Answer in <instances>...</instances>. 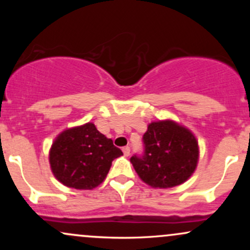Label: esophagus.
Listing matches in <instances>:
<instances>
[{
    "label": "esophagus",
    "mask_w": 250,
    "mask_h": 250,
    "mask_svg": "<svg viewBox=\"0 0 250 250\" xmlns=\"http://www.w3.org/2000/svg\"><path fill=\"white\" fill-rule=\"evenodd\" d=\"M122 150H123V154H125V156H129V154H130V147L125 146V147L122 148Z\"/></svg>",
    "instance_id": "obj_1"
}]
</instances>
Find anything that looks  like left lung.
<instances>
[{
  "mask_svg": "<svg viewBox=\"0 0 250 250\" xmlns=\"http://www.w3.org/2000/svg\"><path fill=\"white\" fill-rule=\"evenodd\" d=\"M142 154L130 157L143 182L171 188L187 181L196 168L199 147L194 135L173 121L153 122L142 137Z\"/></svg>",
  "mask_w": 250,
  "mask_h": 250,
  "instance_id": "left-lung-1",
  "label": "left lung"
}]
</instances>
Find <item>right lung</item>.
<instances>
[{
    "label": "right lung",
    "instance_id": "right-lung-1",
    "mask_svg": "<svg viewBox=\"0 0 250 250\" xmlns=\"http://www.w3.org/2000/svg\"><path fill=\"white\" fill-rule=\"evenodd\" d=\"M122 150L97 130L93 123L64 130L49 153L54 175L64 186L93 189L107 176L111 162Z\"/></svg>",
    "mask_w": 250,
    "mask_h": 250
}]
</instances>
